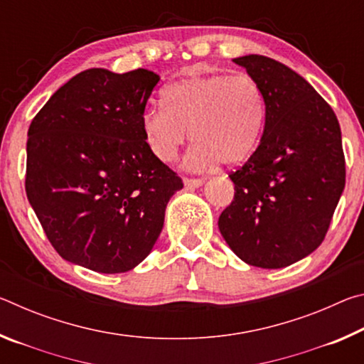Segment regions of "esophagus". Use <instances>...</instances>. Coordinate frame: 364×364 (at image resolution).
Masks as SVG:
<instances>
[{
  "mask_svg": "<svg viewBox=\"0 0 364 364\" xmlns=\"http://www.w3.org/2000/svg\"><path fill=\"white\" fill-rule=\"evenodd\" d=\"M183 181L186 188H199V186H202V183H204L202 178H184Z\"/></svg>",
  "mask_w": 364,
  "mask_h": 364,
  "instance_id": "34e87169",
  "label": "esophagus"
}]
</instances>
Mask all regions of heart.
<instances>
[{
  "mask_svg": "<svg viewBox=\"0 0 364 364\" xmlns=\"http://www.w3.org/2000/svg\"><path fill=\"white\" fill-rule=\"evenodd\" d=\"M164 104L143 114L147 147L162 162H171L184 141H194L186 164L207 168L217 162L236 165L257 149L267 102L262 86L250 75L212 73L178 80L164 91Z\"/></svg>",
  "mask_w": 364,
  "mask_h": 364,
  "instance_id": "b5f03b06",
  "label": "heart"
}]
</instances>
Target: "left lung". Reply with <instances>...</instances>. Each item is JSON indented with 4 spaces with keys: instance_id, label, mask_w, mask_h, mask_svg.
I'll list each match as a JSON object with an SVG mask.
<instances>
[{
    "instance_id": "8db88e82",
    "label": "left lung",
    "mask_w": 364,
    "mask_h": 364,
    "mask_svg": "<svg viewBox=\"0 0 364 364\" xmlns=\"http://www.w3.org/2000/svg\"><path fill=\"white\" fill-rule=\"evenodd\" d=\"M232 60L262 86L267 119L255 152L230 173L236 193L218 228L245 263L289 267L324 241L341 199V127L329 104L287 65L258 54Z\"/></svg>"
}]
</instances>
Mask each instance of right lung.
<instances>
[{
	"label": "right lung",
	"instance_id": "1",
	"mask_svg": "<svg viewBox=\"0 0 364 364\" xmlns=\"http://www.w3.org/2000/svg\"><path fill=\"white\" fill-rule=\"evenodd\" d=\"M159 75L88 69L33 117L26 193L67 262L125 273L151 254L183 180L147 147L143 114Z\"/></svg>",
	"mask_w": 364,
	"mask_h": 364
}]
</instances>
